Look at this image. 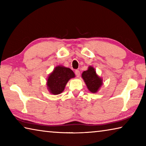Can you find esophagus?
Returning a JSON list of instances; mask_svg holds the SVG:
<instances>
[{"label": "esophagus", "instance_id": "obj_1", "mask_svg": "<svg viewBox=\"0 0 146 146\" xmlns=\"http://www.w3.org/2000/svg\"><path fill=\"white\" fill-rule=\"evenodd\" d=\"M75 75H76V76H77V77H79V76H80V71L78 70H75Z\"/></svg>", "mask_w": 146, "mask_h": 146}]
</instances>
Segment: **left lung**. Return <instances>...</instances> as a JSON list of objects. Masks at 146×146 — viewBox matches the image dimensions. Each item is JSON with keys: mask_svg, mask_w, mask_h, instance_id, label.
Listing matches in <instances>:
<instances>
[{"mask_svg": "<svg viewBox=\"0 0 146 146\" xmlns=\"http://www.w3.org/2000/svg\"><path fill=\"white\" fill-rule=\"evenodd\" d=\"M82 77L88 90L92 93L97 92L98 89L102 85V79L97 75L95 69L91 66L89 67L87 71H84L82 74Z\"/></svg>", "mask_w": 146, "mask_h": 146, "instance_id": "8db88e82", "label": "left lung"}]
</instances>
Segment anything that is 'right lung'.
<instances>
[{
    "label": "right lung",
    "mask_w": 146,
    "mask_h": 146,
    "mask_svg": "<svg viewBox=\"0 0 146 146\" xmlns=\"http://www.w3.org/2000/svg\"><path fill=\"white\" fill-rule=\"evenodd\" d=\"M75 77L73 71L64 66H56L49 75L47 81L48 89L53 95H58L64 91L66 84L70 78Z\"/></svg>",
    "instance_id": "add662e5"
}]
</instances>
